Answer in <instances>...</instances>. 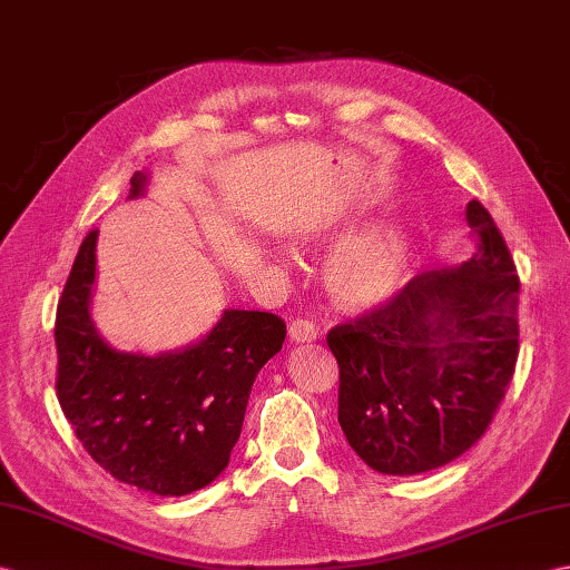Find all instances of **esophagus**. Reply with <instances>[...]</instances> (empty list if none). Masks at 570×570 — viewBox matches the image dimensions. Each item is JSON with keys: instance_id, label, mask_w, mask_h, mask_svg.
Wrapping results in <instances>:
<instances>
[{"instance_id": "obj_1", "label": "esophagus", "mask_w": 570, "mask_h": 570, "mask_svg": "<svg viewBox=\"0 0 570 570\" xmlns=\"http://www.w3.org/2000/svg\"><path fill=\"white\" fill-rule=\"evenodd\" d=\"M288 337L291 342H311L317 337V325L306 317H296L294 323H288Z\"/></svg>"}]
</instances>
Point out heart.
Returning <instances> with one entry per match:
<instances>
[{
    "label": "heart",
    "instance_id": "1",
    "mask_svg": "<svg viewBox=\"0 0 570 570\" xmlns=\"http://www.w3.org/2000/svg\"><path fill=\"white\" fill-rule=\"evenodd\" d=\"M410 257V237L401 225H379L340 245L330 259L327 279L347 306H368L393 294Z\"/></svg>",
    "mask_w": 570,
    "mask_h": 570
}]
</instances>
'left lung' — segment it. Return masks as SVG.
<instances>
[{"label": "left lung", "mask_w": 570, "mask_h": 570, "mask_svg": "<svg viewBox=\"0 0 570 570\" xmlns=\"http://www.w3.org/2000/svg\"><path fill=\"white\" fill-rule=\"evenodd\" d=\"M461 267L413 276L327 333L340 366L337 420L366 466L415 475L454 461L498 413L520 354V276L481 202Z\"/></svg>", "instance_id": "1"}]
</instances>
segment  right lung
Instances as JSON below:
<instances>
[{"instance_id":"obj_1","label":"right lung","mask_w":570,"mask_h":570,"mask_svg":"<svg viewBox=\"0 0 570 570\" xmlns=\"http://www.w3.org/2000/svg\"><path fill=\"white\" fill-rule=\"evenodd\" d=\"M145 175L130 179L140 196ZM89 230L56 315V391L77 440L116 481L155 495H187L228 466L259 368L282 350L286 323L225 311L196 345L160 356L116 352L89 317L97 272Z\"/></svg>"}]
</instances>
